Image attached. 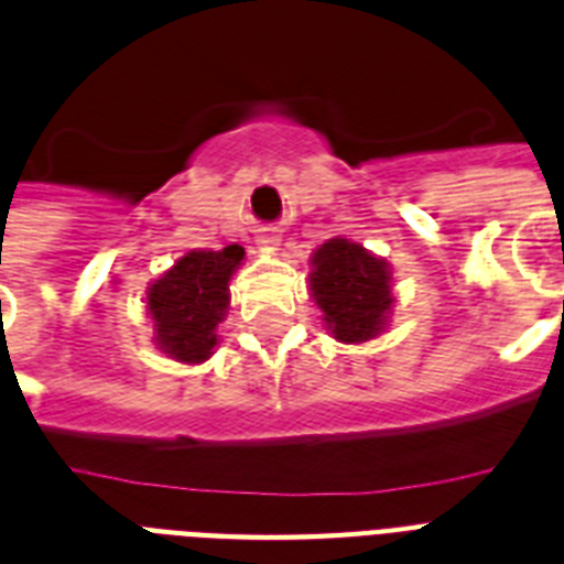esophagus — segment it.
<instances>
[{
    "label": "esophagus",
    "mask_w": 564,
    "mask_h": 564,
    "mask_svg": "<svg viewBox=\"0 0 564 564\" xmlns=\"http://www.w3.org/2000/svg\"><path fill=\"white\" fill-rule=\"evenodd\" d=\"M260 246H263V249H269V251H274L278 249V246H281V242H278V237H260Z\"/></svg>",
    "instance_id": "1"
}]
</instances>
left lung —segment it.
Wrapping results in <instances>:
<instances>
[{"instance_id":"1","label":"left lung","mask_w":564,"mask_h":564,"mask_svg":"<svg viewBox=\"0 0 564 564\" xmlns=\"http://www.w3.org/2000/svg\"><path fill=\"white\" fill-rule=\"evenodd\" d=\"M310 295L329 336L361 345L386 333L393 310L391 263L361 242L333 237L310 258Z\"/></svg>"}]
</instances>
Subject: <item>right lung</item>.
I'll return each instance as SVG.
<instances>
[{
  "label": "right lung",
  "instance_id": "right-lung-1",
  "mask_svg": "<svg viewBox=\"0 0 564 564\" xmlns=\"http://www.w3.org/2000/svg\"><path fill=\"white\" fill-rule=\"evenodd\" d=\"M246 251L231 242L226 249H194L182 254L162 278L148 286V315L153 318L155 347L182 365L210 359L219 345L217 327L226 318L228 283Z\"/></svg>",
  "mask_w": 564,
  "mask_h": 564
}]
</instances>
